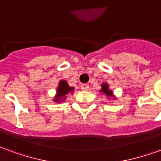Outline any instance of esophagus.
<instances>
[{"label": "esophagus", "mask_w": 161, "mask_h": 161, "mask_svg": "<svg viewBox=\"0 0 161 161\" xmlns=\"http://www.w3.org/2000/svg\"><path fill=\"white\" fill-rule=\"evenodd\" d=\"M81 89H82L83 91H88V90H89V85H88V84H82V85H81Z\"/></svg>", "instance_id": "obj_1"}]
</instances>
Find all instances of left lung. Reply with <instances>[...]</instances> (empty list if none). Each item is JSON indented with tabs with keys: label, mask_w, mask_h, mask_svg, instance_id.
<instances>
[{
	"label": "left lung",
	"mask_w": 161,
	"mask_h": 161,
	"mask_svg": "<svg viewBox=\"0 0 161 161\" xmlns=\"http://www.w3.org/2000/svg\"><path fill=\"white\" fill-rule=\"evenodd\" d=\"M101 90L99 91V92H101L105 96H107V97L108 98H114L115 100H116V97H115V96L114 95V92L112 90L109 89V85H108V83H106V82H103V84H101Z\"/></svg>",
	"instance_id": "left-lung-1"
}]
</instances>
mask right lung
<instances>
[{"mask_svg":"<svg viewBox=\"0 0 161 161\" xmlns=\"http://www.w3.org/2000/svg\"><path fill=\"white\" fill-rule=\"evenodd\" d=\"M75 88L70 87L68 84L67 81L60 80L56 89V94L53 98V101L58 103H60L66 99V96L68 94H73Z\"/></svg>","mask_w":161,"mask_h":161,"instance_id":"add662e5","label":"right lung"}]
</instances>
